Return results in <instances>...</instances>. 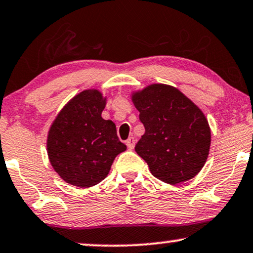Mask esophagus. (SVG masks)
Listing matches in <instances>:
<instances>
[{"instance_id": "1", "label": "esophagus", "mask_w": 253, "mask_h": 253, "mask_svg": "<svg viewBox=\"0 0 253 253\" xmlns=\"http://www.w3.org/2000/svg\"><path fill=\"white\" fill-rule=\"evenodd\" d=\"M135 142H136V140L132 136V137H129V139L126 141V144H127V147L129 148V149H133L134 146H135Z\"/></svg>"}]
</instances>
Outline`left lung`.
Here are the masks:
<instances>
[{
	"label": "left lung",
	"instance_id": "left-lung-1",
	"mask_svg": "<svg viewBox=\"0 0 253 253\" xmlns=\"http://www.w3.org/2000/svg\"><path fill=\"white\" fill-rule=\"evenodd\" d=\"M132 99L146 129L135 151L151 174L172 185L197 176L211 147V128L203 111L166 84H151Z\"/></svg>",
	"mask_w": 253,
	"mask_h": 253
}]
</instances>
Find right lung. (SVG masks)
Segmentation results:
<instances>
[{"instance_id":"1","label":"right lung","mask_w":253,"mask_h":253,"mask_svg":"<svg viewBox=\"0 0 253 253\" xmlns=\"http://www.w3.org/2000/svg\"><path fill=\"white\" fill-rule=\"evenodd\" d=\"M105 98L97 90L74 97L54 120L47 137L53 169L77 187H90L107 176L114 158L126 150L116 125L104 120Z\"/></svg>"}]
</instances>
